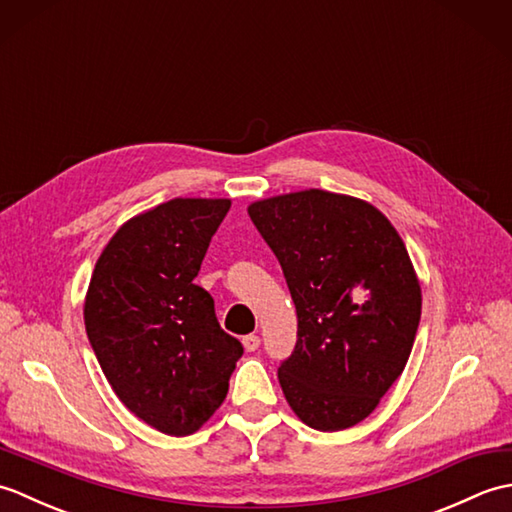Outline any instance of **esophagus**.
I'll list each match as a JSON object with an SVG mask.
<instances>
[{"label": "esophagus", "instance_id": "obj_1", "mask_svg": "<svg viewBox=\"0 0 512 512\" xmlns=\"http://www.w3.org/2000/svg\"><path fill=\"white\" fill-rule=\"evenodd\" d=\"M242 343H244V350H246V352H255L257 347H259V343H262V341H259L257 334H246L244 339H242Z\"/></svg>", "mask_w": 512, "mask_h": 512}]
</instances>
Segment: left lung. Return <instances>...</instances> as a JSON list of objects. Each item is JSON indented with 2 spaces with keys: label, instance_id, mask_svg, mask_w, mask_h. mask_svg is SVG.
<instances>
[{
  "label": "left lung",
  "instance_id": "obj_1",
  "mask_svg": "<svg viewBox=\"0 0 512 512\" xmlns=\"http://www.w3.org/2000/svg\"><path fill=\"white\" fill-rule=\"evenodd\" d=\"M248 215L284 270L297 345L279 365L292 411L319 431L365 420L402 374L420 323V284L376 206L321 189L259 200Z\"/></svg>",
  "mask_w": 512,
  "mask_h": 512
}]
</instances>
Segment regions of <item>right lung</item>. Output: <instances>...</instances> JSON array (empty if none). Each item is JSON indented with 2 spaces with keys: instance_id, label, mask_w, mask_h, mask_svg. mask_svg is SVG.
Wrapping results in <instances>:
<instances>
[{
  "instance_id": "add662e5",
  "label": "right lung",
  "mask_w": 512,
  "mask_h": 512,
  "mask_svg": "<svg viewBox=\"0 0 512 512\" xmlns=\"http://www.w3.org/2000/svg\"><path fill=\"white\" fill-rule=\"evenodd\" d=\"M231 200L176 198L118 228L96 262L83 319L123 405L167 436H189L222 405L244 347L195 286Z\"/></svg>"
}]
</instances>
